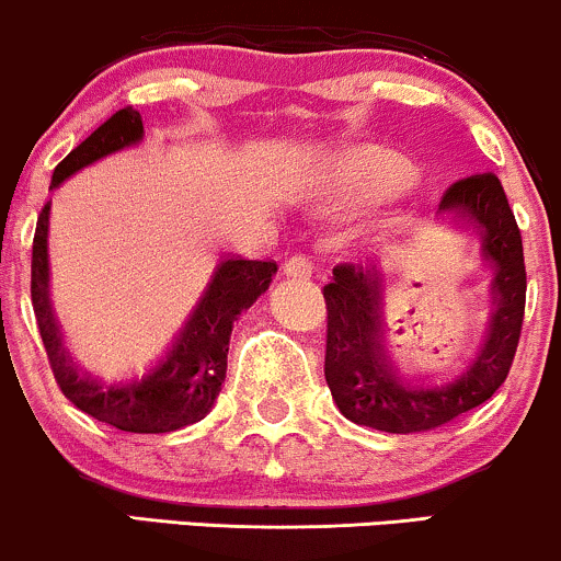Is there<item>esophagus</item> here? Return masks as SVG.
I'll use <instances>...</instances> for the list:
<instances>
[{
    "mask_svg": "<svg viewBox=\"0 0 561 561\" xmlns=\"http://www.w3.org/2000/svg\"><path fill=\"white\" fill-rule=\"evenodd\" d=\"M312 273H314V265L301 254L291 256V260H286V265H283V275L294 280H309L312 278Z\"/></svg>",
    "mask_w": 561,
    "mask_h": 561,
    "instance_id": "34e87169",
    "label": "esophagus"
}]
</instances>
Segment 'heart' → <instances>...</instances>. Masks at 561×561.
<instances>
[{"label":"heart","mask_w":561,"mask_h":561,"mask_svg":"<svg viewBox=\"0 0 561 561\" xmlns=\"http://www.w3.org/2000/svg\"><path fill=\"white\" fill-rule=\"evenodd\" d=\"M410 175V168L393 151L357 147L333 154L314 175V194L322 204L341 213H354L386 199Z\"/></svg>","instance_id":"1"}]
</instances>
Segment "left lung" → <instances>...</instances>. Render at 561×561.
<instances>
[{"label": "left lung", "instance_id": "obj_1", "mask_svg": "<svg viewBox=\"0 0 561 561\" xmlns=\"http://www.w3.org/2000/svg\"><path fill=\"white\" fill-rule=\"evenodd\" d=\"M438 217L472 233L491 270L485 333L467 365L449 378H414L388 352L386 280L378 267L339 265L322 288L328 305L325 380L352 423L386 433H423L489 401L515 359L525 314L523 239L493 173L446 188Z\"/></svg>", "mask_w": 561, "mask_h": 561}]
</instances>
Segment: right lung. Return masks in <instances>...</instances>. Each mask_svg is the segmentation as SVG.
Listing matches in <instances>:
<instances>
[{"label":"right lung","mask_w":561,"mask_h":561,"mask_svg":"<svg viewBox=\"0 0 561 561\" xmlns=\"http://www.w3.org/2000/svg\"><path fill=\"white\" fill-rule=\"evenodd\" d=\"M144 138L141 115L125 107L102 123L85 141L57 164L51 186H62L83 168ZM49 204L42 209L33 236L31 299L46 357L57 386L78 410L125 433H170L199 423L213 410L228 370V344L233 320L270 288L278 273L275 262L226 256L209 275L207 286L191 307L170 344L144 370L117 378H96L81 370L65 352L55 309L49 301Z\"/></svg>","instance_id":"1"}]
</instances>
